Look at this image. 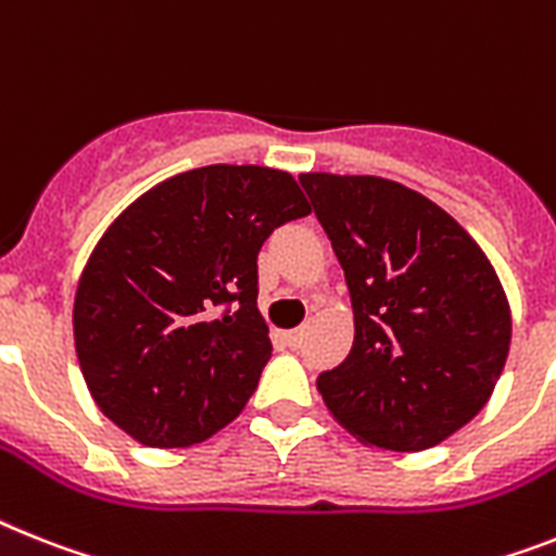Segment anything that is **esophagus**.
I'll use <instances>...</instances> for the list:
<instances>
[{"label": "esophagus", "instance_id": "esophagus-1", "mask_svg": "<svg viewBox=\"0 0 556 556\" xmlns=\"http://www.w3.org/2000/svg\"><path fill=\"white\" fill-rule=\"evenodd\" d=\"M282 339H286L288 348H300V344H302V330H286V333H282Z\"/></svg>", "mask_w": 556, "mask_h": 556}]
</instances>
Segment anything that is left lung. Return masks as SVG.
<instances>
[{
    "label": "left lung",
    "instance_id": "1",
    "mask_svg": "<svg viewBox=\"0 0 556 556\" xmlns=\"http://www.w3.org/2000/svg\"><path fill=\"white\" fill-rule=\"evenodd\" d=\"M344 270L348 358L316 379L362 444L421 452L486 407L511 342V311L489 256L455 217L372 175H300Z\"/></svg>",
    "mask_w": 556,
    "mask_h": 556
}]
</instances>
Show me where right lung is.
<instances>
[{
  "label": "right lung",
  "mask_w": 556,
  "mask_h": 556,
  "mask_svg": "<svg viewBox=\"0 0 556 556\" xmlns=\"http://www.w3.org/2000/svg\"><path fill=\"white\" fill-rule=\"evenodd\" d=\"M311 214L288 172L200 166L143 191L84 265L73 336L98 409L157 450L231 424L270 358L256 254Z\"/></svg>",
  "instance_id": "obj_1"
}]
</instances>
